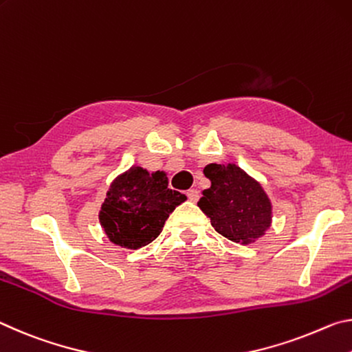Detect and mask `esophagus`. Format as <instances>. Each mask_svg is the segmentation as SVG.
Here are the masks:
<instances>
[{
	"instance_id": "esophagus-1",
	"label": "esophagus",
	"mask_w": 352,
	"mask_h": 352,
	"mask_svg": "<svg viewBox=\"0 0 352 352\" xmlns=\"http://www.w3.org/2000/svg\"><path fill=\"white\" fill-rule=\"evenodd\" d=\"M187 198L192 201V203H197V201L199 199V192L198 190H195V188H192V190H188L187 192Z\"/></svg>"
}]
</instances>
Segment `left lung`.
I'll return each mask as SVG.
<instances>
[{"mask_svg":"<svg viewBox=\"0 0 352 352\" xmlns=\"http://www.w3.org/2000/svg\"><path fill=\"white\" fill-rule=\"evenodd\" d=\"M204 175L212 186L203 190L198 206L217 232L243 245L262 237L272 223V204L261 184L232 164H210Z\"/></svg>","mask_w":352,"mask_h":352,"instance_id":"left-lung-1","label":"left lung"}]
</instances>
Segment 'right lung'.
<instances>
[{"mask_svg": "<svg viewBox=\"0 0 352 352\" xmlns=\"http://www.w3.org/2000/svg\"><path fill=\"white\" fill-rule=\"evenodd\" d=\"M184 201L186 195L168 188L165 173L149 175L132 166L109 188L100 221L115 245L137 250L159 237L166 218Z\"/></svg>", "mask_w": 352, "mask_h": 352, "instance_id": "add662e5", "label": "right lung"}]
</instances>
